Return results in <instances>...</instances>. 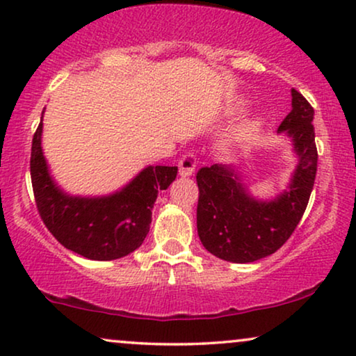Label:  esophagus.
<instances>
[{"instance_id": "1", "label": "esophagus", "mask_w": 356, "mask_h": 356, "mask_svg": "<svg viewBox=\"0 0 356 356\" xmlns=\"http://www.w3.org/2000/svg\"><path fill=\"white\" fill-rule=\"evenodd\" d=\"M178 167H179V175H181V177H191L194 170L197 167V159L196 155H194V152L184 154L183 157L179 159Z\"/></svg>"}]
</instances>
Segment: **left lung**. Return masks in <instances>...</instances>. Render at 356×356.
Returning a JSON list of instances; mask_svg holds the SVG:
<instances>
[{
	"mask_svg": "<svg viewBox=\"0 0 356 356\" xmlns=\"http://www.w3.org/2000/svg\"><path fill=\"white\" fill-rule=\"evenodd\" d=\"M314 108L298 90L291 89V111L279 126L293 139L300 163L289 191L275 201L250 197L223 165L199 168L196 181L197 235L211 254L230 262H252L274 254L298 225L308 206L318 172L314 143Z\"/></svg>",
	"mask_w": 356,
	"mask_h": 356,
	"instance_id": "1",
	"label": "left lung"
}]
</instances>
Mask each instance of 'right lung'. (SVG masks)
Masks as SVG:
<instances>
[{"label":"right lung","instance_id":"obj_1","mask_svg":"<svg viewBox=\"0 0 356 356\" xmlns=\"http://www.w3.org/2000/svg\"><path fill=\"white\" fill-rule=\"evenodd\" d=\"M42 120L33 134L31 178L37 211L66 250L94 261L123 257L143 245L159 191L177 178L178 167H147L108 197H72L55 186L40 147Z\"/></svg>","mask_w":356,"mask_h":356}]
</instances>
